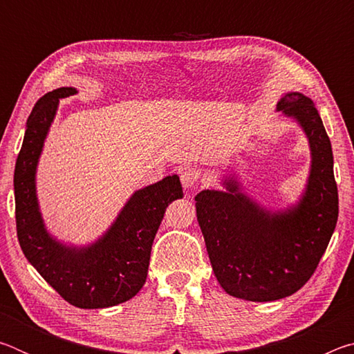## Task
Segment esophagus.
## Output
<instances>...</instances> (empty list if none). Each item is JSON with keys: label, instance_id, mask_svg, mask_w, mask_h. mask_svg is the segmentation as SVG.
I'll return each instance as SVG.
<instances>
[{"label": "esophagus", "instance_id": "34e87169", "mask_svg": "<svg viewBox=\"0 0 354 354\" xmlns=\"http://www.w3.org/2000/svg\"><path fill=\"white\" fill-rule=\"evenodd\" d=\"M179 178H181L183 187L189 189V187H192V185H195L200 181L201 171L198 169H192V167H187V169H184L181 173H179Z\"/></svg>", "mask_w": 354, "mask_h": 354}]
</instances>
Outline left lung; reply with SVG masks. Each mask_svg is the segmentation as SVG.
Returning <instances> with one entry per match:
<instances>
[{
	"instance_id": "1",
	"label": "left lung",
	"mask_w": 354,
	"mask_h": 354,
	"mask_svg": "<svg viewBox=\"0 0 354 354\" xmlns=\"http://www.w3.org/2000/svg\"><path fill=\"white\" fill-rule=\"evenodd\" d=\"M277 111L295 120L309 142V176L295 205L281 211L263 207L245 194L234 173L221 179L225 190L206 189L195 196L215 277L226 293L247 301H274L301 289L339 215L331 142L313 100L287 92Z\"/></svg>"
}]
</instances>
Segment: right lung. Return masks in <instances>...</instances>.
<instances>
[{"instance_id":"add662e5","label":"right lung","mask_w":354,"mask_h":354,"mask_svg":"<svg viewBox=\"0 0 354 354\" xmlns=\"http://www.w3.org/2000/svg\"><path fill=\"white\" fill-rule=\"evenodd\" d=\"M59 87L44 95L29 115L14 173L17 236L26 259L65 301L81 309L117 306L137 295L147 281L151 245L171 201L183 198L178 175L136 190L117 218L93 243L59 241L41 217L35 173L59 100L76 95Z\"/></svg>"}]
</instances>
